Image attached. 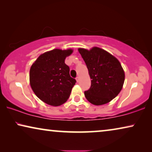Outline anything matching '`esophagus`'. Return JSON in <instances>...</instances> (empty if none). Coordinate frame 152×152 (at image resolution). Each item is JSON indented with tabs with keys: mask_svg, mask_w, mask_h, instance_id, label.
I'll return each instance as SVG.
<instances>
[{
	"mask_svg": "<svg viewBox=\"0 0 152 152\" xmlns=\"http://www.w3.org/2000/svg\"><path fill=\"white\" fill-rule=\"evenodd\" d=\"M76 80H77V82H80V77H77Z\"/></svg>",
	"mask_w": 152,
	"mask_h": 152,
	"instance_id": "esophagus-1",
	"label": "esophagus"
}]
</instances>
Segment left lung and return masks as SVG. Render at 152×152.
Segmentation results:
<instances>
[{"instance_id":"1","label":"left lung","mask_w":152,"mask_h":152,"mask_svg":"<svg viewBox=\"0 0 152 152\" xmlns=\"http://www.w3.org/2000/svg\"><path fill=\"white\" fill-rule=\"evenodd\" d=\"M86 63L91 86L84 95L89 102L99 106L109 103L121 91L125 75L115 57L98 47L78 48Z\"/></svg>"}]
</instances>
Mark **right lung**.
Segmentation results:
<instances>
[{
  "label": "right lung",
  "instance_id": "right-lung-1",
  "mask_svg": "<svg viewBox=\"0 0 152 152\" xmlns=\"http://www.w3.org/2000/svg\"><path fill=\"white\" fill-rule=\"evenodd\" d=\"M72 49H53L41 54L31 66L30 84L34 94L47 104L58 107L68 100L76 80L70 76L66 58Z\"/></svg>",
  "mask_w": 152,
  "mask_h": 152
}]
</instances>
